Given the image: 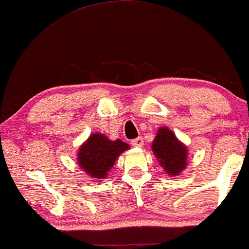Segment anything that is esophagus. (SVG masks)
Segmentation results:
<instances>
[{
  "instance_id": "1",
  "label": "esophagus",
  "mask_w": 249,
  "mask_h": 249,
  "mask_svg": "<svg viewBox=\"0 0 249 249\" xmlns=\"http://www.w3.org/2000/svg\"><path fill=\"white\" fill-rule=\"evenodd\" d=\"M131 144H132L134 147H142V145H144V141H142V137H139V138L133 139V141L131 142Z\"/></svg>"
}]
</instances>
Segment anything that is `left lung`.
<instances>
[{"label":"left lung","instance_id":"1","mask_svg":"<svg viewBox=\"0 0 249 249\" xmlns=\"http://www.w3.org/2000/svg\"><path fill=\"white\" fill-rule=\"evenodd\" d=\"M154 157L162 170L170 177L179 176L187 166V146L177 138L176 133L166 126L158 128L152 142Z\"/></svg>","mask_w":249,"mask_h":249}]
</instances>
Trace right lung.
<instances>
[{
	"instance_id": "1",
	"label": "right lung",
	"mask_w": 249,
	"mask_h": 249,
	"mask_svg": "<svg viewBox=\"0 0 249 249\" xmlns=\"http://www.w3.org/2000/svg\"><path fill=\"white\" fill-rule=\"evenodd\" d=\"M130 148L121 139L111 141L103 133H92L79 146L77 152L78 166L93 179H107L118 157Z\"/></svg>"
}]
</instances>
